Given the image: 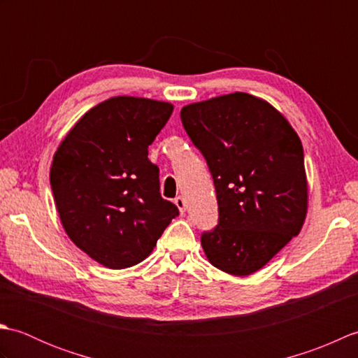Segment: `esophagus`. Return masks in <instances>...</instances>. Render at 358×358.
<instances>
[{"label": "esophagus", "instance_id": "esophagus-1", "mask_svg": "<svg viewBox=\"0 0 358 358\" xmlns=\"http://www.w3.org/2000/svg\"><path fill=\"white\" fill-rule=\"evenodd\" d=\"M173 203L177 204V208H178V210L181 212V214H185V212H186V200L183 199V196H177Z\"/></svg>", "mask_w": 358, "mask_h": 358}]
</instances>
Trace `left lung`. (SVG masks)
I'll use <instances>...</instances> for the list:
<instances>
[{
	"label": "left lung",
	"mask_w": 358,
	"mask_h": 358,
	"mask_svg": "<svg viewBox=\"0 0 358 358\" xmlns=\"http://www.w3.org/2000/svg\"><path fill=\"white\" fill-rule=\"evenodd\" d=\"M180 117L217 192L218 224L201 235L204 254L220 271L250 275L305 223L308 180L299 135L273 106L245 92L187 104Z\"/></svg>",
	"instance_id": "8db88e82"
}]
</instances>
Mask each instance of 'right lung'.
Instances as JSON below:
<instances>
[{"label":"right lung","instance_id":"1","mask_svg":"<svg viewBox=\"0 0 358 358\" xmlns=\"http://www.w3.org/2000/svg\"><path fill=\"white\" fill-rule=\"evenodd\" d=\"M172 110L171 103L112 96L87 110L53 155L50 186L64 231L106 268L143 262L178 215L148 158Z\"/></svg>","mask_w":358,"mask_h":358}]
</instances>
